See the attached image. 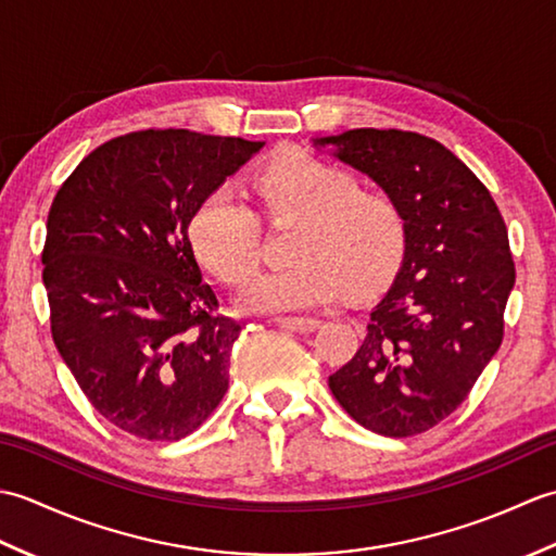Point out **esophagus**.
I'll return each instance as SVG.
<instances>
[{"mask_svg":"<svg viewBox=\"0 0 556 556\" xmlns=\"http://www.w3.org/2000/svg\"><path fill=\"white\" fill-rule=\"evenodd\" d=\"M277 325H281L285 329H291V332L311 334L317 327H320V320H317V317H277Z\"/></svg>","mask_w":556,"mask_h":556,"instance_id":"obj_1","label":"esophagus"}]
</instances>
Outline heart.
<instances>
[{"label":"heart","instance_id":"heart-1","mask_svg":"<svg viewBox=\"0 0 556 556\" xmlns=\"http://www.w3.org/2000/svg\"><path fill=\"white\" fill-rule=\"evenodd\" d=\"M255 193L269 219L299 222L296 265L253 277L241 289L245 313H291L332 301L341 287L358 296L382 285L404 248V217L392 198L363 191L346 169L308 152H289L257 174ZM198 263L227 285L257 265L260 222L231 184L212 188L188 222Z\"/></svg>","mask_w":556,"mask_h":556}]
</instances>
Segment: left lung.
Listing matches in <instances>:
<instances>
[{"instance_id":"1","label":"left lung","mask_w":556,"mask_h":556,"mask_svg":"<svg viewBox=\"0 0 556 556\" xmlns=\"http://www.w3.org/2000/svg\"><path fill=\"white\" fill-rule=\"evenodd\" d=\"M313 148L380 186L406 229L392 287L329 389L363 428L420 434L460 406L502 344L516 279L504 219L478 176L432 138L353 128Z\"/></svg>"}]
</instances>
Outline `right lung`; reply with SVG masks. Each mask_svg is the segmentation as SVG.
Returning <instances> with one entry per match:
<instances>
[{"label": "right lung", "instance_id": "obj_1", "mask_svg": "<svg viewBox=\"0 0 556 556\" xmlns=\"http://www.w3.org/2000/svg\"><path fill=\"white\" fill-rule=\"evenodd\" d=\"M265 143L186 128L92 150L47 217L54 344L104 420L150 442L191 434L229 387L241 325L217 315L188 222Z\"/></svg>", "mask_w": 556, "mask_h": 556}]
</instances>
